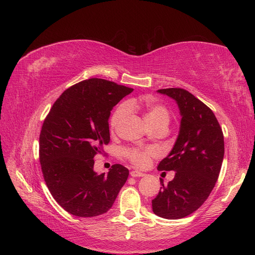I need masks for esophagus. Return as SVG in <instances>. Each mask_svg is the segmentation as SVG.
Masks as SVG:
<instances>
[{"instance_id":"1","label":"esophagus","mask_w":255,"mask_h":255,"mask_svg":"<svg viewBox=\"0 0 255 255\" xmlns=\"http://www.w3.org/2000/svg\"><path fill=\"white\" fill-rule=\"evenodd\" d=\"M130 176L131 177H133V178H136V177H143V176H145L143 172H141V171H138V170H132L131 172H130Z\"/></svg>"}]
</instances>
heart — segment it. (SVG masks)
Returning a JSON list of instances; mask_svg holds the SVG:
<instances>
[{
  "instance_id": "b5f03b06",
  "label": "heart",
  "mask_w": 255,
  "mask_h": 255,
  "mask_svg": "<svg viewBox=\"0 0 255 255\" xmlns=\"http://www.w3.org/2000/svg\"><path fill=\"white\" fill-rule=\"evenodd\" d=\"M131 111L142 112L144 121L151 128L157 126L167 127L169 124L170 113L164 105L152 100L132 99L129 100L128 103H122L117 107L111 119L112 129H116L121 123H123L129 117ZM123 155L133 165L139 168H144L150 165L153 158L158 157L159 153L154 148H126L123 150Z\"/></svg>"
}]
</instances>
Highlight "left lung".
I'll return each instance as SVG.
<instances>
[{"mask_svg":"<svg viewBox=\"0 0 255 255\" xmlns=\"http://www.w3.org/2000/svg\"><path fill=\"white\" fill-rule=\"evenodd\" d=\"M175 99L182 116L179 136L158 170H175L167 185L152 200L153 212L165 219H181L202 206L215 186L224 156L223 132L204 102L180 88L158 90Z\"/></svg>","mask_w":255,"mask_h":255,"instance_id":"obj_1","label":"left lung"}]
</instances>
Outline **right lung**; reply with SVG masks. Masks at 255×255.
Wrapping results in <instances>:
<instances>
[{
  "label": "right lung",
  "instance_id": "1",
  "mask_svg": "<svg viewBox=\"0 0 255 255\" xmlns=\"http://www.w3.org/2000/svg\"><path fill=\"white\" fill-rule=\"evenodd\" d=\"M133 91L102 78H90L63 92L46 116L39 137L44 181L56 202L77 217L109 211L129 176L114 164L109 173L94 171V157L109 144L114 106Z\"/></svg>",
  "mask_w": 255,
  "mask_h": 255
}]
</instances>
